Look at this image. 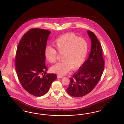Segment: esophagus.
Instances as JSON below:
<instances>
[{
	"instance_id": "1",
	"label": "esophagus",
	"mask_w": 124,
	"mask_h": 124,
	"mask_svg": "<svg viewBox=\"0 0 124 124\" xmlns=\"http://www.w3.org/2000/svg\"><path fill=\"white\" fill-rule=\"evenodd\" d=\"M63 77L62 76H60V75H57V78H62Z\"/></svg>"
}]
</instances>
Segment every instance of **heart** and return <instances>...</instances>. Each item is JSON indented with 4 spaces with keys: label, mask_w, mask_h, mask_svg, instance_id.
<instances>
[{
    "label": "heart",
    "mask_w": 124,
    "mask_h": 124,
    "mask_svg": "<svg viewBox=\"0 0 124 124\" xmlns=\"http://www.w3.org/2000/svg\"><path fill=\"white\" fill-rule=\"evenodd\" d=\"M54 46L59 53L62 54V61L52 66V72L64 75L72 68H79L85 61L89 49L87 40L80 38L74 33H67L60 36L54 42ZM46 60L51 63L55 62L57 53L55 49L47 46L44 50Z\"/></svg>",
    "instance_id": "heart-1"
}]
</instances>
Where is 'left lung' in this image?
Here are the masks:
<instances>
[{
  "label": "left lung",
  "instance_id": "obj_1",
  "mask_svg": "<svg viewBox=\"0 0 124 124\" xmlns=\"http://www.w3.org/2000/svg\"><path fill=\"white\" fill-rule=\"evenodd\" d=\"M91 40V50L88 58L78 71L70 78L69 86L66 91L74 97H81L88 94L97 85L104 68L102 48L93 32L87 31Z\"/></svg>",
  "mask_w": 124,
  "mask_h": 124
}]
</instances>
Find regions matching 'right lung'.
<instances>
[{
    "label": "right lung",
    "mask_w": 124,
    "mask_h": 124,
    "mask_svg": "<svg viewBox=\"0 0 124 124\" xmlns=\"http://www.w3.org/2000/svg\"><path fill=\"white\" fill-rule=\"evenodd\" d=\"M50 33L43 29H30L17 46L16 69L18 78L24 89L36 97L46 94L57 78L55 74L46 73L44 50Z\"/></svg>",
    "instance_id": "right-lung-1"
}]
</instances>
